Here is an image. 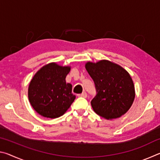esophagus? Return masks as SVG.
I'll use <instances>...</instances> for the list:
<instances>
[{"mask_svg":"<svg viewBox=\"0 0 160 160\" xmlns=\"http://www.w3.org/2000/svg\"><path fill=\"white\" fill-rule=\"evenodd\" d=\"M79 97H83V98H86V97H87V93L85 92H82V94H79Z\"/></svg>","mask_w":160,"mask_h":160,"instance_id":"obj_1","label":"esophagus"}]
</instances>
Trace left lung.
Returning a JSON list of instances; mask_svg holds the SVG:
<instances>
[{"mask_svg":"<svg viewBox=\"0 0 160 160\" xmlns=\"http://www.w3.org/2000/svg\"><path fill=\"white\" fill-rule=\"evenodd\" d=\"M85 68L95 85L97 94L91 101L94 112L106 119L125 114L135 99L133 82L128 72L107 60L88 62Z\"/></svg>","mask_w":160,"mask_h":160,"instance_id":"8db88e82","label":"left lung"}]
</instances>
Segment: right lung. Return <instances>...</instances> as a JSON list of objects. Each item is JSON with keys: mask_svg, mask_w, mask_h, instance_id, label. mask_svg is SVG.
Returning a JSON list of instances; mask_svg holds the SVG:
<instances>
[{"mask_svg": "<svg viewBox=\"0 0 160 160\" xmlns=\"http://www.w3.org/2000/svg\"><path fill=\"white\" fill-rule=\"evenodd\" d=\"M70 67L51 63L43 66L29 83L28 97L36 112L44 117L56 118L63 115L74 102L72 85L66 83Z\"/></svg>", "mask_w": 160, "mask_h": 160, "instance_id": "right-lung-1", "label": "right lung"}]
</instances>
